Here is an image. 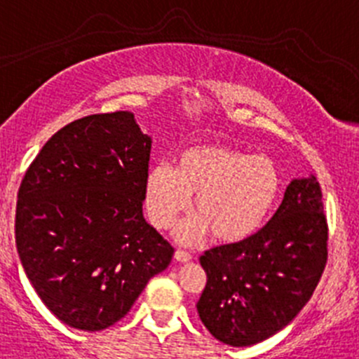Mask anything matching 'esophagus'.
I'll list each match as a JSON object with an SVG mask.
<instances>
[{
    "label": "esophagus",
    "mask_w": 359,
    "mask_h": 359,
    "mask_svg": "<svg viewBox=\"0 0 359 359\" xmlns=\"http://www.w3.org/2000/svg\"><path fill=\"white\" fill-rule=\"evenodd\" d=\"M175 259L179 261V263H187V261L193 259V256H191L189 252H186V250H175Z\"/></svg>",
    "instance_id": "obj_1"
}]
</instances>
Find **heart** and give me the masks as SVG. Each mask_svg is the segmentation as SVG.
Masks as SVG:
<instances>
[{
    "label": "heart",
    "mask_w": 359,
    "mask_h": 359,
    "mask_svg": "<svg viewBox=\"0 0 359 359\" xmlns=\"http://www.w3.org/2000/svg\"><path fill=\"white\" fill-rule=\"evenodd\" d=\"M283 177L268 156L231 145L201 144L186 149L168 165L152 166L145 177V205L151 221L166 229L189 208L196 217L179 229L184 243L212 233L215 242L238 243L256 235L280 196Z\"/></svg>",
    "instance_id": "1"
}]
</instances>
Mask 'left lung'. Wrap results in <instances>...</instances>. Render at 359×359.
Here are the masks:
<instances>
[{
	"label": "left lung",
	"instance_id": "left-lung-1",
	"mask_svg": "<svg viewBox=\"0 0 359 359\" xmlns=\"http://www.w3.org/2000/svg\"><path fill=\"white\" fill-rule=\"evenodd\" d=\"M318 179H294L254 236L205 250L207 284L196 309L222 344L247 347L290 325L318 286L328 259V224Z\"/></svg>",
	"mask_w": 359,
	"mask_h": 359
}]
</instances>
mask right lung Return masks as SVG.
<instances>
[{
    "label": "right lung",
    "instance_id": "right-lung-1",
    "mask_svg": "<svg viewBox=\"0 0 359 359\" xmlns=\"http://www.w3.org/2000/svg\"><path fill=\"white\" fill-rule=\"evenodd\" d=\"M151 144L131 112L82 117L52 135L20 182V263L72 328L100 332L123 319L172 261L173 247L142 212Z\"/></svg>",
    "mask_w": 359,
    "mask_h": 359
}]
</instances>
